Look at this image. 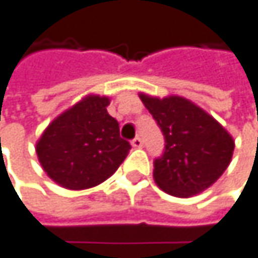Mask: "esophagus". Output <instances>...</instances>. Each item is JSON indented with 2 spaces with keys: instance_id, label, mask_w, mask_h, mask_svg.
I'll return each instance as SVG.
<instances>
[{
  "instance_id": "obj_1",
  "label": "esophagus",
  "mask_w": 258,
  "mask_h": 258,
  "mask_svg": "<svg viewBox=\"0 0 258 258\" xmlns=\"http://www.w3.org/2000/svg\"><path fill=\"white\" fill-rule=\"evenodd\" d=\"M142 145H144V141H142L141 138H135V139L132 141V147H133V148H142Z\"/></svg>"
}]
</instances>
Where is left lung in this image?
Returning <instances> with one entry per match:
<instances>
[{"instance_id":"1","label":"left lung","mask_w":258,"mask_h":258,"mask_svg":"<svg viewBox=\"0 0 258 258\" xmlns=\"http://www.w3.org/2000/svg\"><path fill=\"white\" fill-rule=\"evenodd\" d=\"M139 98L165 136V154L153 177L166 194L189 198L209 189L228 168L234 139L204 108L178 95L165 98L141 92Z\"/></svg>"}]
</instances>
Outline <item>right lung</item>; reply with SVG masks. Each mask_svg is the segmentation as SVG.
Masks as SVG:
<instances>
[{
  "label": "right lung",
  "instance_id": "obj_1",
  "mask_svg": "<svg viewBox=\"0 0 258 258\" xmlns=\"http://www.w3.org/2000/svg\"><path fill=\"white\" fill-rule=\"evenodd\" d=\"M108 104V96L89 93L45 128L36 142V154L55 184L69 190L95 187L125 160L132 147L120 139Z\"/></svg>",
  "mask_w": 258,
  "mask_h": 258
}]
</instances>
